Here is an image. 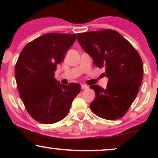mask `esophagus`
I'll return each mask as SVG.
<instances>
[{
	"instance_id": "34e87169",
	"label": "esophagus",
	"mask_w": 158,
	"mask_h": 158,
	"mask_svg": "<svg viewBox=\"0 0 158 158\" xmlns=\"http://www.w3.org/2000/svg\"><path fill=\"white\" fill-rule=\"evenodd\" d=\"M81 88H82V89H88V86L86 85H84V84H83V85H81Z\"/></svg>"
}]
</instances>
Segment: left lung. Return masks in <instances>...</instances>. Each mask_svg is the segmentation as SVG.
I'll return each mask as SVG.
<instances>
[{"label": "left lung", "instance_id": "1", "mask_svg": "<svg viewBox=\"0 0 158 158\" xmlns=\"http://www.w3.org/2000/svg\"><path fill=\"white\" fill-rule=\"evenodd\" d=\"M84 50L93 58L95 65L102 68L109 78L106 89L90 86L96 98L90 108L95 114L108 120L125 115L137 97L143 77V64L132 45L118 32L111 29L77 34Z\"/></svg>", "mask_w": 158, "mask_h": 158}]
</instances>
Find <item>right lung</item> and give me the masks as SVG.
<instances>
[{
    "instance_id": "add662e5",
    "label": "right lung",
    "mask_w": 158,
    "mask_h": 158,
    "mask_svg": "<svg viewBox=\"0 0 158 158\" xmlns=\"http://www.w3.org/2000/svg\"><path fill=\"white\" fill-rule=\"evenodd\" d=\"M75 40V34H46L28 43L19 55L15 66L19 96L38 122L49 124L63 119L81 91L80 84L62 85L55 78L57 65Z\"/></svg>"
}]
</instances>
